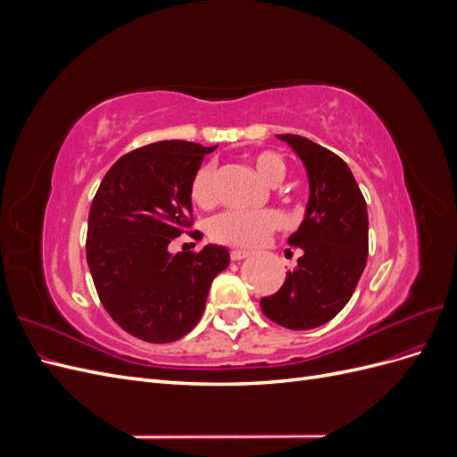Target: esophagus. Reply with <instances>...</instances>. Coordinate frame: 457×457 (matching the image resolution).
<instances>
[{
    "label": "esophagus",
    "instance_id": "34e87169",
    "mask_svg": "<svg viewBox=\"0 0 457 457\" xmlns=\"http://www.w3.org/2000/svg\"><path fill=\"white\" fill-rule=\"evenodd\" d=\"M247 255H250V252H247V250H240V247H234V250L230 252V259H232V261H242V259H245Z\"/></svg>",
    "mask_w": 457,
    "mask_h": 457
}]
</instances>
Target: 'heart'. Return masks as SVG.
I'll return each instance as SVG.
<instances>
[{
    "mask_svg": "<svg viewBox=\"0 0 457 457\" xmlns=\"http://www.w3.org/2000/svg\"><path fill=\"white\" fill-rule=\"evenodd\" d=\"M253 168L261 179L269 183H278L286 173L284 160L276 152H259L252 158ZM190 198L195 204L207 207L215 200V168L205 163L192 177ZM282 215L276 210H255V212H223L210 220V234L225 244L234 245H253L272 230L280 228Z\"/></svg>",
    "mask_w": 457,
    "mask_h": 457,
    "instance_id": "heart-1",
    "label": "heart"
}]
</instances>
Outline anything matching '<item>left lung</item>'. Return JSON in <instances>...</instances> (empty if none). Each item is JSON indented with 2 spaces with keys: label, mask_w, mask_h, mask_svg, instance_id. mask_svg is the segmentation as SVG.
<instances>
[{
  "label": "left lung",
  "mask_w": 457,
  "mask_h": 457,
  "mask_svg": "<svg viewBox=\"0 0 457 457\" xmlns=\"http://www.w3.org/2000/svg\"><path fill=\"white\" fill-rule=\"evenodd\" d=\"M305 165L309 202L287 244L301 250L284 286L261 299L272 322L289 329H312L347 305L368 257V210L354 177L334 152L299 135H276Z\"/></svg>",
  "instance_id": "obj_1"
}]
</instances>
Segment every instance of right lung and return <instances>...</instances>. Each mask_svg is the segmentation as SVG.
I'll return each mask as SVG.
<instances>
[{
    "mask_svg": "<svg viewBox=\"0 0 457 457\" xmlns=\"http://www.w3.org/2000/svg\"><path fill=\"white\" fill-rule=\"evenodd\" d=\"M217 146L160 141L121 156L104 175L89 210L87 265L112 320L148 343H171L198 324L225 245L171 253L190 227V183Z\"/></svg>",
    "mask_w": 457,
    "mask_h": 457,
    "instance_id": "obj_1",
    "label": "right lung"
}]
</instances>
